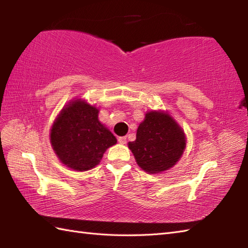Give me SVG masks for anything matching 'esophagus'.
Listing matches in <instances>:
<instances>
[{
    "label": "esophagus",
    "instance_id": "1",
    "mask_svg": "<svg viewBox=\"0 0 248 248\" xmlns=\"http://www.w3.org/2000/svg\"><path fill=\"white\" fill-rule=\"evenodd\" d=\"M118 143L121 145H124L127 143V138H125V136H120V138H118Z\"/></svg>",
    "mask_w": 248,
    "mask_h": 248
}]
</instances>
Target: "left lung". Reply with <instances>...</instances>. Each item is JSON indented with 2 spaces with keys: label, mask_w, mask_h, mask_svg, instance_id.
<instances>
[{
  "label": "left lung",
  "mask_w": 248,
  "mask_h": 248,
  "mask_svg": "<svg viewBox=\"0 0 248 248\" xmlns=\"http://www.w3.org/2000/svg\"><path fill=\"white\" fill-rule=\"evenodd\" d=\"M128 147L141 170L160 173L180 160L186 147V136L167 110H149L139 125L136 140L129 141Z\"/></svg>",
  "instance_id": "obj_1"
}]
</instances>
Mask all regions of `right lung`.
I'll use <instances>...</instances> for the list:
<instances>
[{
	"label": "right lung",
	"mask_w": 248,
	"mask_h": 248,
	"mask_svg": "<svg viewBox=\"0 0 248 248\" xmlns=\"http://www.w3.org/2000/svg\"><path fill=\"white\" fill-rule=\"evenodd\" d=\"M99 108L76 99L56 116L50 130V141L65 166L86 171L97 166L104 152L117 143L113 133L98 119Z\"/></svg>",
	"instance_id": "add662e5"
}]
</instances>
